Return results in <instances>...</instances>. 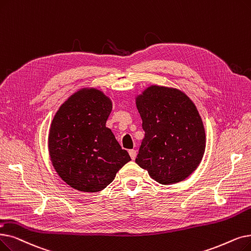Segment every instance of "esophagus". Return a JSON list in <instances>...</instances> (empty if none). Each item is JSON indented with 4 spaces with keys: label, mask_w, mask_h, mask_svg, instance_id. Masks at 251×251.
<instances>
[{
    "label": "esophagus",
    "mask_w": 251,
    "mask_h": 251,
    "mask_svg": "<svg viewBox=\"0 0 251 251\" xmlns=\"http://www.w3.org/2000/svg\"><path fill=\"white\" fill-rule=\"evenodd\" d=\"M129 155H130V157H131L132 160H135V158H136V151L135 150H130L129 151Z\"/></svg>",
    "instance_id": "1"
}]
</instances>
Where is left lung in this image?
<instances>
[{"label": "left lung", "instance_id": "left-lung-1", "mask_svg": "<svg viewBox=\"0 0 251 251\" xmlns=\"http://www.w3.org/2000/svg\"><path fill=\"white\" fill-rule=\"evenodd\" d=\"M145 138L135 159L162 184L176 183L196 170L205 151L197 107L180 90L152 85L136 97Z\"/></svg>", "mask_w": 251, "mask_h": 251}]
</instances>
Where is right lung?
Wrapping results in <instances>:
<instances>
[{
  "instance_id": "right-lung-1",
  "label": "right lung",
  "mask_w": 251,
  "mask_h": 251,
  "mask_svg": "<svg viewBox=\"0 0 251 251\" xmlns=\"http://www.w3.org/2000/svg\"><path fill=\"white\" fill-rule=\"evenodd\" d=\"M112 107L100 90L81 89L61 104L52 120L48 137L52 165L75 190H103L131 160L105 127Z\"/></svg>"
}]
</instances>
